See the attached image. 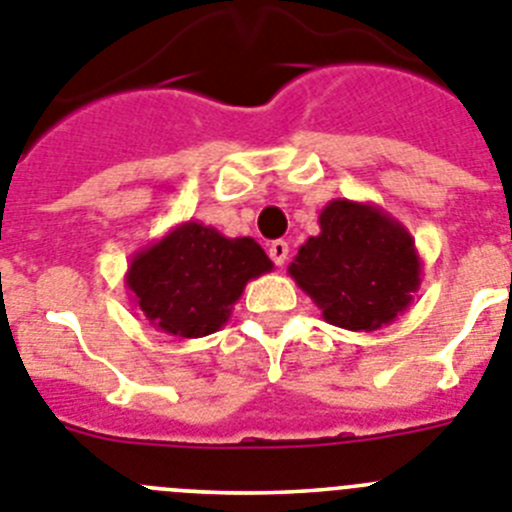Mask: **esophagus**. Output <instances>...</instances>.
Wrapping results in <instances>:
<instances>
[{"label":"esophagus","mask_w":512,"mask_h":512,"mask_svg":"<svg viewBox=\"0 0 512 512\" xmlns=\"http://www.w3.org/2000/svg\"><path fill=\"white\" fill-rule=\"evenodd\" d=\"M270 257H273L275 265H283V262L288 260V242H283V239H275V242L270 244Z\"/></svg>","instance_id":"obj_1"}]
</instances>
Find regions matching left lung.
Segmentation results:
<instances>
[{
    "label": "left lung",
    "instance_id": "8db88e82",
    "mask_svg": "<svg viewBox=\"0 0 512 512\" xmlns=\"http://www.w3.org/2000/svg\"><path fill=\"white\" fill-rule=\"evenodd\" d=\"M296 286L322 309L324 322L373 332L410 309L422 260L415 239L373 203L335 198L319 213V234L288 265Z\"/></svg>",
    "mask_w": 512,
    "mask_h": 512
}]
</instances>
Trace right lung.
I'll return each instance as SVG.
<instances>
[{"mask_svg": "<svg viewBox=\"0 0 512 512\" xmlns=\"http://www.w3.org/2000/svg\"><path fill=\"white\" fill-rule=\"evenodd\" d=\"M270 270L252 237H224L190 219L136 252L123 281L154 330L190 340L221 330L244 286Z\"/></svg>", "mask_w": 512, "mask_h": 512, "instance_id": "right-lung-1", "label": "right lung"}]
</instances>
